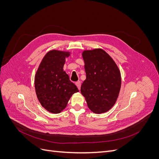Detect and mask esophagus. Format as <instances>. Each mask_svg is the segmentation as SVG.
Here are the masks:
<instances>
[{"mask_svg":"<svg viewBox=\"0 0 159 159\" xmlns=\"http://www.w3.org/2000/svg\"><path fill=\"white\" fill-rule=\"evenodd\" d=\"M75 85H76L77 87H78V89L80 90V88H81V81H77V82L75 83Z\"/></svg>","mask_w":159,"mask_h":159,"instance_id":"1","label":"esophagus"}]
</instances>
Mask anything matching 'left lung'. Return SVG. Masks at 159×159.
Returning a JSON list of instances; mask_svg holds the SVG:
<instances>
[{
    "label": "left lung",
    "mask_w": 159,
    "mask_h": 159,
    "mask_svg": "<svg viewBox=\"0 0 159 159\" xmlns=\"http://www.w3.org/2000/svg\"><path fill=\"white\" fill-rule=\"evenodd\" d=\"M86 79L81 86V93L89 109L101 114L113 107L118 98L121 77L115 61L101 48L84 50Z\"/></svg>",
    "instance_id": "8db88e82"
}]
</instances>
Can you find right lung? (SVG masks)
Returning <instances> with one entry per match:
<instances>
[{
  "label": "right lung",
  "mask_w": 159,
  "mask_h": 159,
  "mask_svg": "<svg viewBox=\"0 0 159 159\" xmlns=\"http://www.w3.org/2000/svg\"><path fill=\"white\" fill-rule=\"evenodd\" d=\"M70 52L53 50L43 57L36 71L34 86L37 98L48 111L60 113L67 106L74 93L78 92L76 85L64 71Z\"/></svg>",
  "instance_id": "obj_1"
}]
</instances>
